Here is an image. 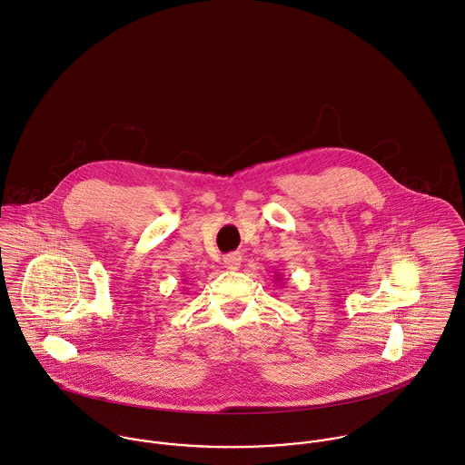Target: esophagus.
<instances>
[{"label":"esophagus","mask_w":465,"mask_h":465,"mask_svg":"<svg viewBox=\"0 0 465 465\" xmlns=\"http://www.w3.org/2000/svg\"><path fill=\"white\" fill-rule=\"evenodd\" d=\"M241 261H242V257H241V253L239 252H232V253H228V255H224V266L228 268V270H237V266H241Z\"/></svg>","instance_id":"1"}]
</instances>
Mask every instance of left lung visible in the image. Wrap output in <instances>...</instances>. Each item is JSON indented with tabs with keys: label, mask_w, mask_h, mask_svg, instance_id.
Segmentation results:
<instances>
[{
	"label": "left lung",
	"mask_w": 465,
	"mask_h": 465,
	"mask_svg": "<svg viewBox=\"0 0 465 465\" xmlns=\"http://www.w3.org/2000/svg\"><path fill=\"white\" fill-rule=\"evenodd\" d=\"M277 277H279V275H277ZM277 282H279V280H277Z\"/></svg>",
	"instance_id": "left-lung-1"
}]
</instances>
